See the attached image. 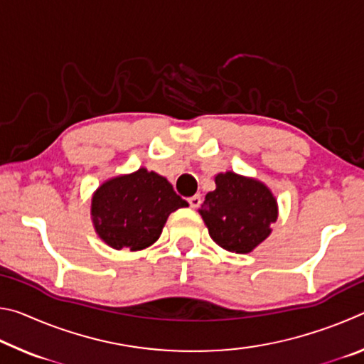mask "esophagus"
<instances>
[{"mask_svg": "<svg viewBox=\"0 0 364 364\" xmlns=\"http://www.w3.org/2000/svg\"><path fill=\"white\" fill-rule=\"evenodd\" d=\"M188 202H189L191 208H197V207H199V205L202 204V197H200L199 194H196V196H193V197H189Z\"/></svg>", "mask_w": 364, "mask_h": 364, "instance_id": "1", "label": "esophagus"}]
</instances>
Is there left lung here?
I'll list each match as a JSON object with an SVG mask.
<instances>
[{"label":"left lung","instance_id":"8db88e82","mask_svg":"<svg viewBox=\"0 0 364 364\" xmlns=\"http://www.w3.org/2000/svg\"><path fill=\"white\" fill-rule=\"evenodd\" d=\"M215 184L199 210L208 234L220 247L249 254L269 236L278 218L276 199L263 183L232 171L215 176Z\"/></svg>","mask_w":364,"mask_h":364}]
</instances>
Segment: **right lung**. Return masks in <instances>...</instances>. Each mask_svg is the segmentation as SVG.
I'll return each instance as SVG.
<instances>
[{
    "instance_id": "1",
    "label": "right lung",
    "mask_w": 364,
    "mask_h": 364,
    "mask_svg": "<svg viewBox=\"0 0 364 364\" xmlns=\"http://www.w3.org/2000/svg\"><path fill=\"white\" fill-rule=\"evenodd\" d=\"M181 207L188 202L164 176L139 168L97 188L91 217L96 232L110 247L141 250L157 241L168 215Z\"/></svg>"
}]
</instances>
